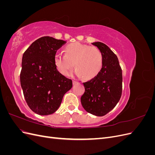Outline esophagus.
<instances>
[{"label": "esophagus", "mask_w": 155, "mask_h": 155, "mask_svg": "<svg viewBox=\"0 0 155 155\" xmlns=\"http://www.w3.org/2000/svg\"><path fill=\"white\" fill-rule=\"evenodd\" d=\"M78 83V81H73V83L74 84H76V83Z\"/></svg>", "instance_id": "esophagus-1"}]
</instances>
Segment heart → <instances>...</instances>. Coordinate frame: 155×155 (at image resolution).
Masks as SVG:
<instances>
[{"mask_svg":"<svg viewBox=\"0 0 155 155\" xmlns=\"http://www.w3.org/2000/svg\"><path fill=\"white\" fill-rule=\"evenodd\" d=\"M54 64L58 71L64 76L68 75L74 64V73L85 79L96 76L103 66L101 51L94 46L76 42L68 45L65 54L57 52L54 55Z\"/></svg>","mask_w":155,"mask_h":155,"instance_id":"b5f03b06","label":"heart"}]
</instances>
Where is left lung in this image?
Returning <instances> with one entry per match:
<instances>
[{"mask_svg": "<svg viewBox=\"0 0 155 155\" xmlns=\"http://www.w3.org/2000/svg\"><path fill=\"white\" fill-rule=\"evenodd\" d=\"M103 55L100 72L91 80L83 83L85 91L81 97L83 107L97 116L107 114L118 104L122 92V70L116 55L101 42L92 43Z\"/></svg>", "mask_w": 155, "mask_h": 155, "instance_id": "1", "label": "left lung"}]
</instances>
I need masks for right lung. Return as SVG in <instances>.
Wrapping results in <instances>:
<instances>
[{
	"instance_id": "add662e5",
	"label": "right lung",
	"mask_w": 155,
	"mask_h": 155,
	"mask_svg": "<svg viewBox=\"0 0 155 155\" xmlns=\"http://www.w3.org/2000/svg\"><path fill=\"white\" fill-rule=\"evenodd\" d=\"M66 41L45 36L37 39L23 54L21 85L30 109L45 116L58 109L72 81L56 68L54 55Z\"/></svg>"
}]
</instances>
